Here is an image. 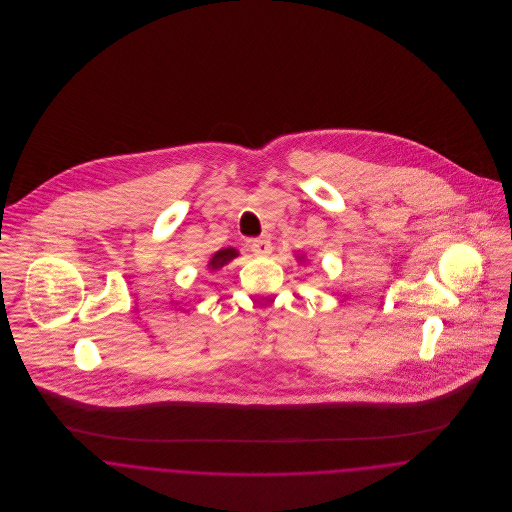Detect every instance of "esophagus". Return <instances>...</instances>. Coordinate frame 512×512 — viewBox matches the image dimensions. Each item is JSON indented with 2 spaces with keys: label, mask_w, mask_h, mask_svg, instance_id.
<instances>
[{
  "label": "esophagus",
  "mask_w": 512,
  "mask_h": 512,
  "mask_svg": "<svg viewBox=\"0 0 512 512\" xmlns=\"http://www.w3.org/2000/svg\"><path fill=\"white\" fill-rule=\"evenodd\" d=\"M250 248H252V252H254L256 256H270L274 246H272L270 238L262 236V238H254V240H250Z\"/></svg>",
  "instance_id": "34e87169"
}]
</instances>
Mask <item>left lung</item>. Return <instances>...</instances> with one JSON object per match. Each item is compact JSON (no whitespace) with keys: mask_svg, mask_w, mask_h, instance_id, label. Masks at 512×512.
I'll use <instances>...</instances> for the list:
<instances>
[{"mask_svg":"<svg viewBox=\"0 0 512 512\" xmlns=\"http://www.w3.org/2000/svg\"><path fill=\"white\" fill-rule=\"evenodd\" d=\"M297 260L303 264V262H305V256H303V254H297Z\"/></svg>","mask_w":512,"mask_h":512,"instance_id":"8db88e82","label":"left lung"}]
</instances>
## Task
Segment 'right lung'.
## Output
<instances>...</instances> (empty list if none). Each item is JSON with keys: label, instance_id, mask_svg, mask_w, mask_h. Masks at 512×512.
<instances>
[{"label": "right lung", "instance_id": "right-lung-1", "mask_svg": "<svg viewBox=\"0 0 512 512\" xmlns=\"http://www.w3.org/2000/svg\"><path fill=\"white\" fill-rule=\"evenodd\" d=\"M240 254H238V250L236 248H220L217 250L213 256H211V260L207 262V268L211 270V272H217L220 268H224L228 262H232L234 258H238Z\"/></svg>", "mask_w": 512, "mask_h": 512}]
</instances>
